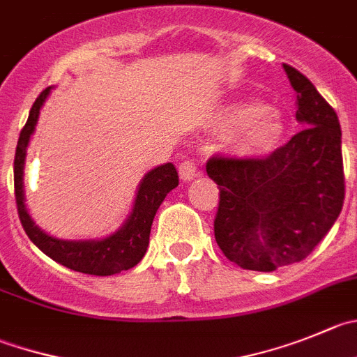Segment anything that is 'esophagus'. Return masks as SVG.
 <instances>
[{"label": "esophagus", "mask_w": 357, "mask_h": 357, "mask_svg": "<svg viewBox=\"0 0 357 357\" xmlns=\"http://www.w3.org/2000/svg\"><path fill=\"white\" fill-rule=\"evenodd\" d=\"M178 175H181L182 181H192L198 175H202V172L192 161H182L178 165Z\"/></svg>", "instance_id": "obj_1"}]
</instances>
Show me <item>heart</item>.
Segmentation results:
<instances>
[{"label": "heart", "mask_w": 357, "mask_h": 357, "mask_svg": "<svg viewBox=\"0 0 357 357\" xmlns=\"http://www.w3.org/2000/svg\"><path fill=\"white\" fill-rule=\"evenodd\" d=\"M222 126L235 130L233 145L243 155H268L284 137V121L259 101H242L224 114Z\"/></svg>", "instance_id": "obj_1"}]
</instances>
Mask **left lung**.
<instances>
[{"mask_svg": "<svg viewBox=\"0 0 357 357\" xmlns=\"http://www.w3.org/2000/svg\"><path fill=\"white\" fill-rule=\"evenodd\" d=\"M284 70L296 91L303 130L268 158L213 155L206 161L220 192L215 242L243 270L273 271L305 259L344 206L337 112L296 68L284 64Z\"/></svg>", "mask_w": 357, "mask_h": 357, "instance_id": "obj_1", "label": "left lung"}]
</instances>
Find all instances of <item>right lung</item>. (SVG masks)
Segmentation results:
<instances>
[{
    "label": "right lung",
    "instance_id": "right-lung-1",
    "mask_svg": "<svg viewBox=\"0 0 357 357\" xmlns=\"http://www.w3.org/2000/svg\"><path fill=\"white\" fill-rule=\"evenodd\" d=\"M50 89L52 87H47L45 91H42L33 103L28 122L20 131L15 149V159H13L15 203L24 231L43 254H47L50 259L70 268V270L82 271L87 275H98V277H107V275L130 270V268L137 266L147 252L152 220H154L155 212H158L159 205L166 198V195L178 185V173L172 162H166V165L151 169L138 185L137 198H135V205L130 217L126 219L119 231L107 236V238L73 242V240H59L47 235L33 222L31 215L28 213L26 203H24L22 181L26 149H28L33 131H35L36 122H38L40 108L45 103Z\"/></svg>",
    "mask_w": 357,
    "mask_h": 357
}]
</instances>
